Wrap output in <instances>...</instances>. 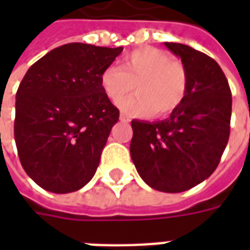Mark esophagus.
I'll use <instances>...</instances> for the list:
<instances>
[{
    "label": "esophagus",
    "instance_id": "esophagus-1",
    "mask_svg": "<svg viewBox=\"0 0 250 250\" xmlns=\"http://www.w3.org/2000/svg\"><path fill=\"white\" fill-rule=\"evenodd\" d=\"M120 120H122V122H130V119H128V116H125V114H120Z\"/></svg>",
    "mask_w": 250,
    "mask_h": 250
}]
</instances>
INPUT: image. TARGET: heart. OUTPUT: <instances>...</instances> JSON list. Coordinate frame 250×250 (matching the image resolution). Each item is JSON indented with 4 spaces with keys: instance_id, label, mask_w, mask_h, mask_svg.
<instances>
[{
    "instance_id": "heart-1",
    "label": "heart",
    "mask_w": 250,
    "mask_h": 250,
    "mask_svg": "<svg viewBox=\"0 0 250 250\" xmlns=\"http://www.w3.org/2000/svg\"><path fill=\"white\" fill-rule=\"evenodd\" d=\"M136 85L138 95L123 100ZM188 79L184 64L170 59L166 52L147 46L127 53L120 66L107 65L100 73V88L122 111L147 116L155 111L158 116L174 112L184 103Z\"/></svg>"
}]
</instances>
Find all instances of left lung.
I'll use <instances>...</instances> for the list:
<instances>
[{
	"instance_id": "8db88e82",
	"label": "left lung",
	"mask_w": 250,
	"mask_h": 250,
	"mask_svg": "<svg viewBox=\"0 0 250 250\" xmlns=\"http://www.w3.org/2000/svg\"><path fill=\"white\" fill-rule=\"evenodd\" d=\"M165 46L186 68V98L167 119L132 120L130 152L150 188L181 193L204 182L218 166L230 134L231 92L211 57L178 42Z\"/></svg>"
}]
</instances>
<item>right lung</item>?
I'll return each instance as SVG.
<instances>
[{
	"mask_svg": "<svg viewBox=\"0 0 250 250\" xmlns=\"http://www.w3.org/2000/svg\"><path fill=\"white\" fill-rule=\"evenodd\" d=\"M123 48L71 42L48 52L16 93L14 139L22 167L40 188L65 194L92 179L119 109L100 73Z\"/></svg>",
	"mask_w": 250,
	"mask_h": 250,
	"instance_id": "obj_1",
	"label": "right lung"
}]
</instances>
